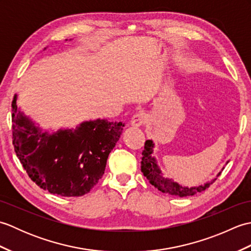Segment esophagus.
<instances>
[{"label": "esophagus", "mask_w": 251, "mask_h": 251, "mask_svg": "<svg viewBox=\"0 0 251 251\" xmlns=\"http://www.w3.org/2000/svg\"><path fill=\"white\" fill-rule=\"evenodd\" d=\"M146 122V115L143 112H138L134 116L131 117V121H130V124L131 126H135V127H139L141 125L145 124Z\"/></svg>", "instance_id": "obj_1"}]
</instances>
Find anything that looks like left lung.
I'll return each mask as SVG.
<instances>
[{
  "label": "left lung",
  "mask_w": 251,
  "mask_h": 251,
  "mask_svg": "<svg viewBox=\"0 0 251 251\" xmlns=\"http://www.w3.org/2000/svg\"><path fill=\"white\" fill-rule=\"evenodd\" d=\"M155 147L152 140H147L145 143V150L142 152V162H141V172L143 176L147 177L153 186H155L157 190H159L163 193H166L173 196H191L201 192L205 191L209 185L217 179H212L210 181H207L206 183L197 185V186H184L178 182H176L173 179L165 178L163 176L162 170L159 169L158 164L155 156L153 155V149ZM228 163V162H226ZM225 168V167H223ZM222 168V170H223ZM221 174V172L217 175V177Z\"/></svg>",
  "instance_id": "8db88e82"
}]
</instances>
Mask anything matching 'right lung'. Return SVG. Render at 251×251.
<instances>
[{
	"instance_id": "obj_1",
	"label": "right lung",
	"mask_w": 251,
	"mask_h": 251,
	"mask_svg": "<svg viewBox=\"0 0 251 251\" xmlns=\"http://www.w3.org/2000/svg\"><path fill=\"white\" fill-rule=\"evenodd\" d=\"M13 108V145L31 180L59 196H82L98 183L124 123L97 119L75 128L50 132L35 125L17 104Z\"/></svg>"
}]
</instances>
